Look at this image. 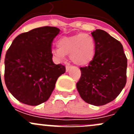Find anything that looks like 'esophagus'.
Here are the masks:
<instances>
[{
    "label": "esophagus",
    "mask_w": 134,
    "mask_h": 134,
    "mask_svg": "<svg viewBox=\"0 0 134 134\" xmlns=\"http://www.w3.org/2000/svg\"><path fill=\"white\" fill-rule=\"evenodd\" d=\"M71 68V66H69V65H68V66H66V72H68V71L70 70V69Z\"/></svg>",
    "instance_id": "1"
}]
</instances>
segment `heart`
<instances>
[{"instance_id":"1","label":"heart","mask_w":134,"mask_h":134,"mask_svg":"<svg viewBox=\"0 0 134 134\" xmlns=\"http://www.w3.org/2000/svg\"><path fill=\"white\" fill-rule=\"evenodd\" d=\"M58 49H53L52 53L62 60L65 55L78 66L88 65L93 60L95 54V42L88 34H79L71 36L62 37L57 41Z\"/></svg>"}]
</instances>
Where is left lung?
I'll use <instances>...</instances> for the list:
<instances>
[{"label":"left lung","instance_id":"obj_1","mask_svg":"<svg viewBox=\"0 0 134 134\" xmlns=\"http://www.w3.org/2000/svg\"><path fill=\"white\" fill-rule=\"evenodd\" d=\"M91 34L95 54L88 66L80 68L76 88L85 102L101 106L114 100L125 87L127 60L121 43L108 33L96 29Z\"/></svg>","mask_w":134,"mask_h":134}]
</instances>
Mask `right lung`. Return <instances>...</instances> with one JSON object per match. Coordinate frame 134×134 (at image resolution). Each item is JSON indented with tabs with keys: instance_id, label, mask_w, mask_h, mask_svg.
<instances>
[{
	"instance_id": "right-lung-1",
	"label": "right lung",
	"mask_w": 134,
	"mask_h": 134,
	"mask_svg": "<svg viewBox=\"0 0 134 134\" xmlns=\"http://www.w3.org/2000/svg\"><path fill=\"white\" fill-rule=\"evenodd\" d=\"M60 30L39 27L19 35L12 42L4 59V81L12 95L26 105L46 102L55 88L65 66L55 64L52 43Z\"/></svg>"
}]
</instances>
